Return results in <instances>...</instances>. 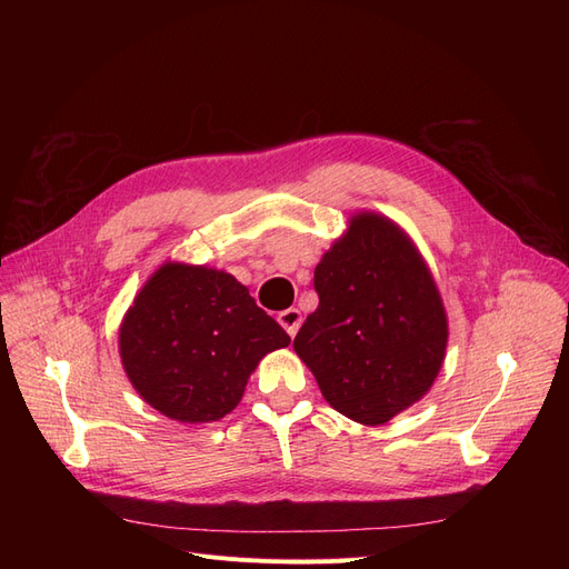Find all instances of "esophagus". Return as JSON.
<instances>
[{
  "instance_id": "obj_1",
  "label": "esophagus",
  "mask_w": 569,
  "mask_h": 569,
  "mask_svg": "<svg viewBox=\"0 0 569 569\" xmlns=\"http://www.w3.org/2000/svg\"><path fill=\"white\" fill-rule=\"evenodd\" d=\"M301 320H303V318H301L299 308H287V311H282V313L278 316V322L284 327L289 337H295V335L299 332Z\"/></svg>"
}]
</instances>
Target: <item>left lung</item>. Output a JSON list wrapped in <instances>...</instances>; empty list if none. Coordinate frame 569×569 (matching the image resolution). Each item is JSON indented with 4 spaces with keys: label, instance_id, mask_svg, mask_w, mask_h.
Instances as JSON below:
<instances>
[{
    "label": "left lung",
    "instance_id": "8db88e82",
    "mask_svg": "<svg viewBox=\"0 0 569 569\" xmlns=\"http://www.w3.org/2000/svg\"><path fill=\"white\" fill-rule=\"evenodd\" d=\"M318 308L295 351L341 416L385 425L432 387L449 322L420 251L385 216L358 213L316 266Z\"/></svg>",
    "mask_w": 569,
    "mask_h": 569
}]
</instances>
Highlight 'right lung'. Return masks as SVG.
<instances>
[{"mask_svg":"<svg viewBox=\"0 0 569 569\" xmlns=\"http://www.w3.org/2000/svg\"><path fill=\"white\" fill-rule=\"evenodd\" d=\"M289 341L230 272L184 263H163L151 274L118 332L137 393L189 425L226 418L258 360Z\"/></svg>","mask_w":569,"mask_h":569,"instance_id":"obj_1","label":"right lung"}]
</instances>
